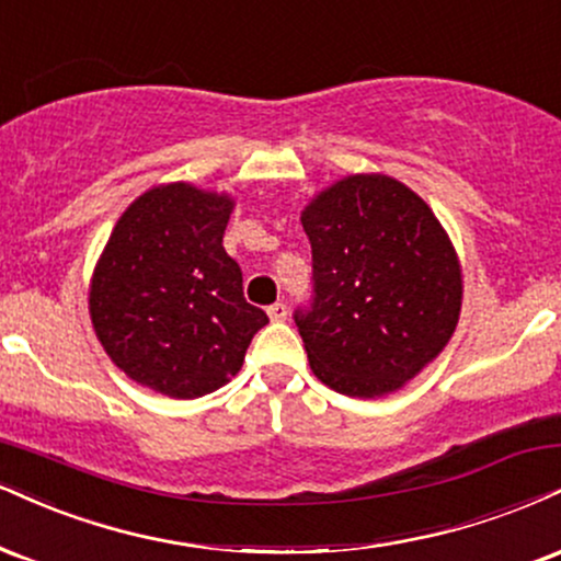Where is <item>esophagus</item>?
<instances>
[{"label": "esophagus", "instance_id": "esophagus-1", "mask_svg": "<svg viewBox=\"0 0 561 561\" xmlns=\"http://www.w3.org/2000/svg\"><path fill=\"white\" fill-rule=\"evenodd\" d=\"M266 313H268V319H272V321H285L287 319V306H285V302H274V306L266 308Z\"/></svg>", "mask_w": 561, "mask_h": 561}]
</instances>
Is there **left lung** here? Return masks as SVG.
I'll use <instances>...</instances> for the list:
<instances>
[{"label":"left lung","instance_id":"1","mask_svg":"<svg viewBox=\"0 0 561 561\" xmlns=\"http://www.w3.org/2000/svg\"><path fill=\"white\" fill-rule=\"evenodd\" d=\"M313 251L310 310H298L310 370L360 400L391 394L447 347L462 266L447 229L389 174H347L300 214Z\"/></svg>","mask_w":561,"mask_h":561}]
</instances>
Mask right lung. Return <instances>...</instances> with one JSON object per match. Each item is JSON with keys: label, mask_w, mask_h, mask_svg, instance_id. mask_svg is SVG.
I'll return each mask as SVG.
<instances>
[{"label": "right lung", "mask_w": 561, "mask_h": 561, "mask_svg": "<svg viewBox=\"0 0 561 561\" xmlns=\"http://www.w3.org/2000/svg\"><path fill=\"white\" fill-rule=\"evenodd\" d=\"M234 198L167 182L114 225L88 287L104 353L127 379L172 400L216 391L242 368L268 319L242 298V272L221 245Z\"/></svg>", "instance_id": "obj_1"}]
</instances>
